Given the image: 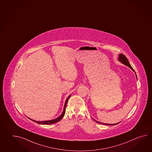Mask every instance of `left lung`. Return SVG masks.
<instances>
[{"mask_svg": "<svg viewBox=\"0 0 152 152\" xmlns=\"http://www.w3.org/2000/svg\"><path fill=\"white\" fill-rule=\"evenodd\" d=\"M118 60L120 62H121L122 64H124V65H126L127 66H128V67H129V68L131 69H132L134 72H135V71H134V70L133 68L132 67V66L130 65L129 62H128V59H127V57H126V56H124V54L120 53V54H119V55H118ZM135 74L136 78H137L135 72ZM93 119H94V118H93ZM94 121H96V122H97V123H98V124H105V125H116V124H119V123H120V122H118L117 124H103V123H102V122H99V121H96L95 120H94Z\"/></svg>", "mask_w": 152, "mask_h": 152, "instance_id": "8db88e82", "label": "left lung"}]
</instances>
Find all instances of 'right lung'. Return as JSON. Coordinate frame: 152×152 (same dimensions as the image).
Wrapping results in <instances>:
<instances>
[{"label":"right lung","mask_w":152,"mask_h":152,"mask_svg":"<svg viewBox=\"0 0 152 152\" xmlns=\"http://www.w3.org/2000/svg\"><path fill=\"white\" fill-rule=\"evenodd\" d=\"M70 97H71V95H69L68 97V98L66 99L65 104H64V106L63 111L62 112V113L61 114V115L59 116H58V118H55V119L51 120H48V121H37L31 119V118H28L29 119H30V120H32V121H34V122H36V123H37L38 124H55V123H56V122H59V121L62 119V118H63L64 115L65 114V109H66V104H67V102H68V101Z\"/></svg>","instance_id":"obj_1"}]
</instances>
